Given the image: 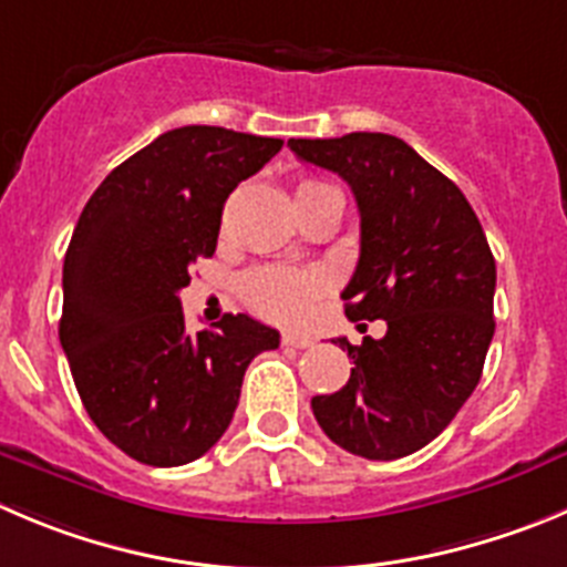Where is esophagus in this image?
<instances>
[{
  "label": "esophagus",
  "mask_w": 567,
  "mask_h": 567,
  "mask_svg": "<svg viewBox=\"0 0 567 567\" xmlns=\"http://www.w3.org/2000/svg\"><path fill=\"white\" fill-rule=\"evenodd\" d=\"M285 347H296V349H308L313 347V338L305 336V332H285L282 336Z\"/></svg>",
  "instance_id": "obj_1"
}]
</instances>
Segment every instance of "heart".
<instances>
[{"mask_svg": "<svg viewBox=\"0 0 567 567\" xmlns=\"http://www.w3.org/2000/svg\"><path fill=\"white\" fill-rule=\"evenodd\" d=\"M330 187L321 182H305L299 184L296 193L301 189H319ZM243 299L248 301V308L254 313L266 316L271 321H285V324H296L305 321L313 313L316 301L327 290V279L319 271H299V268L288 266H268L257 268V271L243 277Z\"/></svg>", "mask_w": 567, "mask_h": 567, "instance_id": "1", "label": "heart"}]
</instances>
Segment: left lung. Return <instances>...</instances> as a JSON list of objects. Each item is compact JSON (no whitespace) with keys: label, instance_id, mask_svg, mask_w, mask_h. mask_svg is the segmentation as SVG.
Instances as JSON below:
<instances>
[{"label":"left lung","instance_id":"left-lung-1","mask_svg":"<svg viewBox=\"0 0 567 567\" xmlns=\"http://www.w3.org/2000/svg\"><path fill=\"white\" fill-rule=\"evenodd\" d=\"M338 173L361 212V257L343 288L347 316L383 319L385 336L352 347V374L313 396L321 431L355 456L391 462L451 425L484 369L495 319V257L462 189L391 134L288 140Z\"/></svg>","mask_w":567,"mask_h":567}]
</instances>
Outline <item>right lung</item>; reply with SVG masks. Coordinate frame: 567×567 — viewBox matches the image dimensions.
<instances>
[{"label":"right lung","instance_id":"right-lung-1","mask_svg":"<svg viewBox=\"0 0 567 567\" xmlns=\"http://www.w3.org/2000/svg\"><path fill=\"white\" fill-rule=\"evenodd\" d=\"M282 140L184 125L105 176L63 257L61 347L83 409L111 444L151 467L204 456L235 416L248 363L279 332L226 313L189 336L178 290L212 257L231 189Z\"/></svg>","mask_w":567,"mask_h":567}]
</instances>
